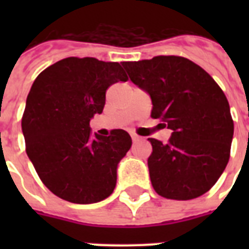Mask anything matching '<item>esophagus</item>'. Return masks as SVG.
<instances>
[{"label":"esophagus","instance_id":"1","mask_svg":"<svg viewBox=\"0 0 249 249\" xmlns=\"http://www.w3.org/2000/svg\"><path fill=\"white\" fill-rule=\"evenodd\" d=\"M132 140L133 142H138V141H141V137L137 136V134H132Z\"/></svg>","mask_w":249,"mask_h":249}]
</instances>
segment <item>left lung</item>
Returning a JSON list of instances; mask_svg holds the SVG:
<instances>
[{
	"mask_svg": "<svg viewBox=\"0 0 249 249\" xmlns=\"http://www.w3.org/2000/svg\"><path fill=\"white\" fill-rule=\"evenodd\" d=\"M129 79L150 95L151 117L172 130L166 143L148 138L154 189L174 200L205 194L230 158L234 123L224 91L201 67L182 56L124 62Z\"/></svg>",
	"mask_w": 249,
	"mask_h": 249,
	"instance_id": "1",
	"label": "left lung"
}]
</instances>
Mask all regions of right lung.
Segmentation results:
<instances>
[{
  "label": "right lung",
  "mask_w": 249,
  "mask_h": 249,
  "mask_svg": "<svg viewBox=\"0 0 249 249\" xmlns=\"http://www.w3.org/2000/svg\"><path fill=\"white\" fill-rule=\"evenodd\" d=\"M126 80L116 62L75 56L35 80L21 119L25 151L41 181L60 199L91 204L112 194L132 138L123 129L108 137L91 134L89 124L103 111L108 86Z\"/></svg>",
  "instance_id": "add662e5"
}]
</instances>
